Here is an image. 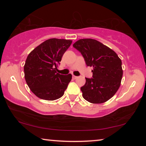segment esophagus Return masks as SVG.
<instances>
[{
    "instance_id": "1",
    "label": "esophagus",
    "mask_w": 146,
    "mask_h": 146,
    "mask_svg": "<svg viewBox=\"0 0 146 146\" xmlns=\"http://www.w3.org/2000/svg\"><path fill=\"white\" fill-rule=\"evenodd\" d=\"M72 78H73L74 79H76L78 77H77V76H74V75H73V76H72Z\"/></svg>"
}]
</instances>
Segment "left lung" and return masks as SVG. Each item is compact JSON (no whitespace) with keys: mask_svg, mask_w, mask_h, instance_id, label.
<instances>
[{"mask_svg":"<svg viewBox=\"0 0 146 146\" xmlns=\"http://www.w3.org/2000/svg\"><path fill=\"white\" fill-rule=\"evenodd\" d=\"M73 47L82 54L88 66L93 67L92 78H86L80 88L82 96L92 104L111 98L120 86L123 76L121 60L114 51L94 39H80Z\"/></svg>","mask_w":146,"mask_h":146,"instance_id":"left-lung-1","label":"left lung"}]
</instances>
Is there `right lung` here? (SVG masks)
<instances>
[{"label": "right lung", "mask_w": 146, "mask_h": 146, "mask_svg": "<svg viewBox=\"0 0 146 146\" xmlns=\"http://www.w3.org/2000/svg\"><path fill=\"white\" fill-rule=\"evenodd\" d=\"M72 42L66 39H48L36 47L27 56L24 66L25 80L39 98L55 100L64 94L72 74H60L56 69Z\"/></svg>", "instance_id": "1"}]
</instances>
